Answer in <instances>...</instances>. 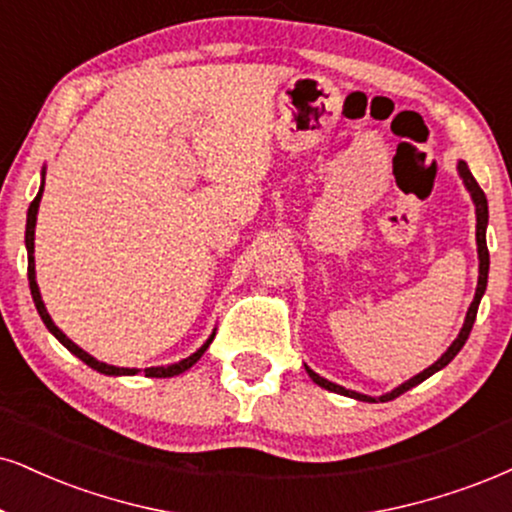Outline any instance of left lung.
<instances>
[{
	"label": "left lung",
	"mask_w": 512,
	"mask_h": 512,
	"mask_svg": "<svg viewBox=\"0 0 512 512\" xmlns=\"http://www.w3.org/2000/svg\"><path fill=\"white\" fill-rule=\"evenodd\" d=\"M456 168H458V175H460V180H463L465 189H468V192H470V197H472V204H475V216H477V258H479V277H477L475 299H472V304H470V308H468V313H465V323H463V327H460L458 337L453 339L449 349H446L444 353H441V358H439L437 363H432L430 368H425V370H422V372H418V375H415V377H410L408 382L399 384V387H396V389H391V391H387V394L377 396V399H375V396L361 394V391L346 389V387H342V384H334V382H330V380H325V377H320L318 372H313V370L308 368V365H306V372H308V377H311V380H313L315 384H318V387H323V389H327V391H334V394L349 396V399H356V401H368V403H375V401H391V399H396V396H401L403 391L413 389L415 384L425 382L427 377H432V375H434V372H439L441 368H446V365H449V363L453 361V358L458 356V351L463 349V344L468 342V337H470V330H472V325H475V318H477V308H479V301H482L484 292H487V277H489V249H487L489 204H487V197H484L482 187H479V185H477V180L472 178V173H470L468 163H465V161H458V166H456Z\"/></svg>",
	"instance_id": "1"
}]
</instances>
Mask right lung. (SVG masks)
<instances>
[{"instance_id": "right-lung-1", "label": "right lung", "mask_w": 512, "mask_h": 512, "mask_svg": "<svg viewBox=\"0 0 512 512\" xmlns=\"http://www.w3.org/2000/svg\"><path fill=\"white\" fill-rule=\"evenodd\" d=\"M44 173H47V170L42 168V182H40V192H37V197L33 199V204H30V208H28V223H25V249H28V280H30V294H33V301H35V308H37V313H40V318H42V323L47 325V330L54 334L56 339H59V342L66 346L68 351L73 353V356H78L82 363H87L90 365V368H94L97 372H102V375H111V377H123V375H137V368H118V365H109V363H102V361H97V358L94 356H90V353L87 351H82L78 344L75 342H71V339L66 337V334H63L59 327L54 325V320H52V315L47 313V306H44V301H42V294H40V287H37V280H35V225H37V211H40V201H42V192H44ZM213 337H216V330L211 332V337L206 339L204 344L199 346L197 351L192 353V356H187V358H182V361H178V363H170V365H159V368H147L144 370V375L147 377H173V375H180V372H185V370H189L192 368L194 363L199 361L201 356H204V351L208 349V344L213 342Z\"/></svg>"}]
</instances>
